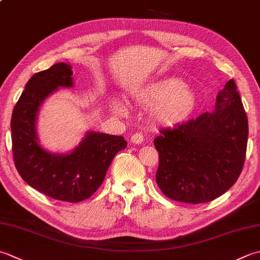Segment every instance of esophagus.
Masks as SVG:
<instances>
[{
	"label": "esophagus",
	"mask_w": 260,
	"mask_h": 260,
	"mask_svg": "<svg viewBox=\"0 0 260 260\" xmlns=\"http://www.w3.org/2000/svg\"><path fill=\"white\" fill-rule=\"evenodd\" d=\"M143 139H144L143 134H142V133H139V132H137V133H135V134L132 135V137H131V142H132V143H134V144H141L142 142H143Z\"/></svg>",
	"instance_id": "esophagus-1"
}]
</instances>
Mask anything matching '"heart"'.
I'll use <instances>...</instances> for the list:
<instances>
[{
  "instance_id": "heart-1",
  "label": "heart",
  "mask_w": 260,
  "mask_h": 260,
  "mask_svg": "<svg viewBox=\"0 0 260 260\" xmlns=\"http://www.w3.org/2000/svg\"><path fill=\"white\" fill-rule=\"evenodd\" d=\"M142 104L154 107L153 117L160 124L174 126L185 121L196 108L197 95L184 81L170 78L152 85L142 94ZM113 109L126 115V107L119 100L113 101Z\"/></svg>"
}]
</instances>
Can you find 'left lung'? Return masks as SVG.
<instances>
[{
  "mask_svg": "<svg viewBox=\"0 0 260 260\" xmlns=\"http://www.w3.org/2000/svg\"><path fill=\"white\" fill-rule=\"evenodd\" d=\"M156 184L171 200L200 204L215 200L240 176L246 159L248 118L233 80L217 93L215 109L164 128Z\"/></svg>",
  "mask_w": 260,
  "mask_h": 260,
  "instance_id": "1",
  "label": "left lung"
}]
</instances>
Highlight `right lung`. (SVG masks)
<instances>
[{
	"label": "right lung",
	"mask_w": 260,
	"mask_h": 260,
	"mask_svg": "<svg viewBox=\"0 0 260 260\" xmlns=\"http://www.w3.org/2000/svg\"><path fill=\"white\" fill-rule=\"evenodd\" d=\"M59 86H73L72 66L66 63L34 74L25 84L11 118L13 160L29 186L54 200L76 203L94 194L127 142L123 136L88 132L71 153L55 154L43 149L36 119L44 100Z\"/></svg>",
	"instance_id": "obj_1"
}]
</instances>
